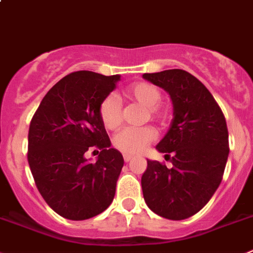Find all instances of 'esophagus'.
<instances>
[{
  "instance_id": "esophagus-1",
  "label": "esophagus",
  "mask_w": 253,
  "mask_h": 253,
  "mask_svg": "<svg viewBox=\"0 0 253 253\" xmlns=\"http://www.w3.org/2000/svg\"><path fill=\"white\" fill-rule=\"evenodd\" d=\"M131 159H133V155L124 154V162H126V163H128V162H130Z\"/></svg>"
}]
</instances>
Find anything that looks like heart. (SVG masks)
I'll list each match as a JSON object with an SVG mask.
<instances>
[{"instance_id": "obj_1", "label": "heart", "mask_w": 253, "mask_h": 253, "mask_svg": "<svg viewBox=\"0 0 253 253\" xmlns=\"http://www.w3.org/2000/svg\"><path fill=\"white\" fill-rule=\"evenodd\" d=\"M125 95L129 99L138 101L147 108L152 118L164 120L167 111L158 106L161 101V91L157 86L149 83H136L125 90ZM99 115L106 129L114 130L122 124V103L115 95H108L99 105ZM155 138L154 129L150 126L124 128L114 136V147L125 154H139L145 149Z\"/></svg>"}]
</instances>
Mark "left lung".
Segmentation results:
<instances>
[{"label":"left lung","mask_w":253,"mask_h":253,"mask_svg":"<svg viewBox=\"0 0 253 253\" xmlns=\"http://www.w3.org/2000/svg\"><path fill=\"white\" fill-rule=\"evenodd\" d=\"M143 78L166 90L173 104L170 126L155 147L172 167L148 159L143 196L158 216L180 221L202 210L221 184L229 153L226 119L192 74L172 69Z\"/></svg>","instance_id":"obj_1"}]
</instances>
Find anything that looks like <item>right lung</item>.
<instances>
[{
	"mask_svg": "<svg viewBox=\"0 0 253 253\" xmlns=\"http://www.w3.org/2000/svg\"><path fill=\"white\" fill-rule=\"evenodd\" d=\"M119 80L86 70L69 74L48 90L32 118L30 169L45 202L64 218H91L114 199L124 159L111 148L99 105ZM94 147L101 153L91 164L84 153Z\"/></svg>",
	"mask_w": 253,
	"mask_h": 253,
	"instance_id": "1",
	"label": "right lung"
}]
</instances>
